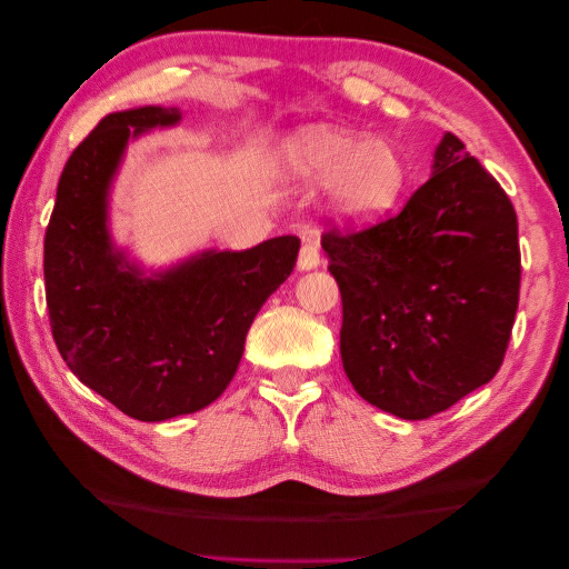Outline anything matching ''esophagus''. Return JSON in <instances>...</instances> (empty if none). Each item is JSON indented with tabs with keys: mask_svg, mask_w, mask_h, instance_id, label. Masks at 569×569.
<instances>
[{
	"mask_svg": "<svg viewBox=\"0 0 569 569\" xmlns=\"http://www.w3.org/2000/svg\"><path fill=\"white\" fill-rule=\"evenodd\" d=\"M320 266V249L313 242H306L299 251V270H313Z\"/></svg>",
	"mask_w": 569,
	"mask_h": 569,
	"instance_id": "obj_1",
	"label": "esophagus"
}]
</instances>
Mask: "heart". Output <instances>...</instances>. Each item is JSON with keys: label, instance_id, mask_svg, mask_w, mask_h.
Returning <instances> with one entry per match:
<instances>
[{"label": "heart", "instance_id": "1", "mask_svg": "<svg viewBox=\"0 0 569 569\" xmlns=\"http://www.w3.org/2000/svg\"><path fill=\"white\" fill-rule=\"evenodd\" d=\"M284 161L301 182H332L330 209L351 226H372L389 216L408 187L399 149L339 128L301 130L289 140Z\"/></svg>", "mask_w": 569, "mask_h": 569}]
</instances>
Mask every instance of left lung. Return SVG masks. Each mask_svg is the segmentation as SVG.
<instances>
[{
	"label": "left lung",
	"instance_id": "left-lung-1",
	"mask_svg": "<svg viewBox=\"0 0 569 569\" xmlns=\"http://www.w3.org/2000/svg\"><path fill=\"white\" fill-rule=\"evenodd\" d=\"M322 249L341 291L343 372L368 403L427 420L501 368L520 301L518 216L456 134L401 213L332 226Z\"/></svg>",
	"mask_w": 569,
	"mask_h": 569
}]
</instances>
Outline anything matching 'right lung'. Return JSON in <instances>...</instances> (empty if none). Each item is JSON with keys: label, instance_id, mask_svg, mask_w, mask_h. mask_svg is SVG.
<instances>
[{"label": "right lung", "instance_id": "obj_1", "mask_svg": "<svg viewBox=\"0 0 569 569\" xmlns=\"http://www.w3.org/2000/svg\"><path fill=\"white\" fill-rule=\"evenodd\" d=\"M176 109L109 113L73 149L44 232L51 337L66 366L120 412L161 422L213 403L249 327L297 266L299 237L209 251L142 280L107 234V189L130 132L178 123Z\"/></svg>", "mask_w": 569, "mask_h": 569}]
</instances>
